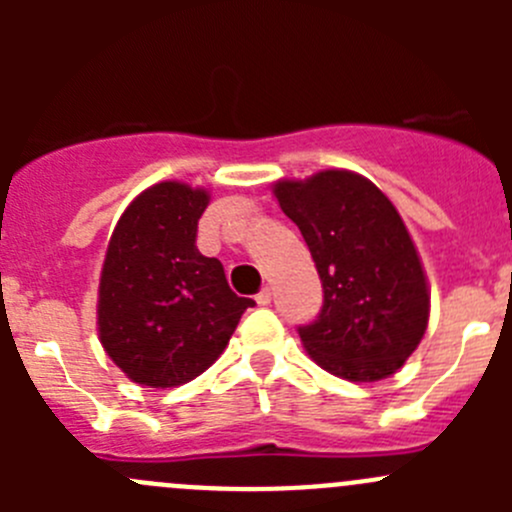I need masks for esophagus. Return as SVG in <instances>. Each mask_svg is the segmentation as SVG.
<instances>
[{
	"label": "esophagus",
	"mask_w": 512,
	"mask_h": 512,
	"mask_svg": "<svg viewBox=\"0 0 512 512\" xmlns=\"http://www.w3.org/2000/svg\"><path fill=\"white\" fill-rule=\"evenodd\" d=\"M255 302L260 304V307H267V304L272 302V292H270V287H262L260 292L255 294Z\"/></svg>",
	"instance_id": "1"
}]
</instances>
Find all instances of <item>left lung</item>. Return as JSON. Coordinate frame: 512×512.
Segmentation results:
<instances>
[{
    "instance_id": "left-lung-1",
    "label": "left lung",
    "mask_w": 512,
    "mask_h": 512,
    "mask_svg": "<svg viewBox=\"0 0 512 512\" xmlns=\"http://www.w3.org/2000/svg\"><path fill=\"white\" fill-rule=\"evenodd\" d=\"M275 195L322 280L317 319L297 327L304 349L342 379L391 376L428 324L426 275L401 215L371 180L349 170L280 180Z\"/></svg>"
}]
</instances>
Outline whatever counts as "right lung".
I'll return each instance as SVG.
<instances>
[{
	"label": "right lung",
	"instance_id": "1",
	"mask_svg": "<svg viewBox=\"0 0 512 512\" xmlns=\"http://www.w3.org/2000/svg\"><path fill=\"white\" fill-rule=\"evenodd\" d=\"M208 193L158 183L118 220L98 287V334L131 381L168 389L203 374L252 299L237 297L215 257L200 255Z\"/></svg>",
	"mask_w": 512,
	"mask_h": 512
}]
</instances>
